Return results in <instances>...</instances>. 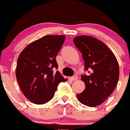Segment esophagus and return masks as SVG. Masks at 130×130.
<instances>
[{"label": "esophagus", "mask_w": 130, "mask_h": 130, "mask_svg": "<svg viewBox=\"0 0 130 130\" xmlns=\"http://www.w3.org/2000/svg\"><path fill=\"white\" fill-rule=\"evenodd\" d=\"M77 78H78V77H77V76H76V75L72 76V77H70V79L71 80H72V81H76L77 79Z\"/></svg>", "instance_id": "esophagus-1"}]
</instances>
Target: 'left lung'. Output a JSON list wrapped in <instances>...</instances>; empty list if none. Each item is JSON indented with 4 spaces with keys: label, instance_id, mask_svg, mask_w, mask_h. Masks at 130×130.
Here are the masks:
<instances>
[{
    "label": "left lung",
    "instance_id": "1",
    "mask_svg": "<svg viewBox=\"0 0 130 130\" xmlns=\"http://www.w3.org/2000/svg\"><path fill=\"white\" fill-rule=\"evenodd\" d=\"M74 43L82 53L85 70H90L87 76H81L85 89L77 94V99L86 106H98L111 95L117 85L118 61L108 46L97 39L81 35L74 39Z\"/></svg>",
    "mask_w": 130,
    "mask_h": 130
}]
</instances>
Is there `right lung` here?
<instances>
[{"instance_id": "right-lung-1", "label": "right lung", "mask_w": 130, "mask_h": 130, "mask_svg": "<svg viewBox=\"0 0 130 130\" xmlns=\"http://www.w3.org/2000/svg\"><path fill=\"white\" fill-rule=\"evenodd\" d=\"M64 35H46L29 44L17 61L15 76L25 97L36 105L53 98L60 82L67 80L57 69L56 57L65 41Z\"/></svg>"}]
</instances>
